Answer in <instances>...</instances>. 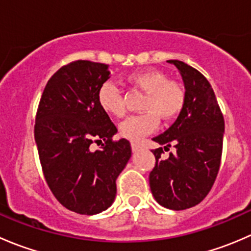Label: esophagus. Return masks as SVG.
Segmentation results:
<instances>
[{
  "label": "esophagus",
  "instance_id": "esophagus-1",
  "mask_svg": "<svg viewBox=\"0 0 251 251\" xmlns=\"http://www.w3.org/2000/svg\"><path fill=\"white\" fill-rule=\"evenodd\" d=\"M131 148H132V151H138L141 149V146L138 143L132 142V143H131Z\"/></svg>",
  "mask_w": 251,
  "mask_h": 251
}]
</instances>
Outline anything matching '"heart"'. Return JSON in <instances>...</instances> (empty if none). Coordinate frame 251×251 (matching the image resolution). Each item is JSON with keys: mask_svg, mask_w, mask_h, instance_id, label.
<instances>
[{"mask_svg": "<svg viewBox=\"0 0 251 251\" xmlns=\"http://www.w3.org/2000/svg\"><path fill=\"white\" fill-rule=\"evenodd\" d=\"M127 81L135 87L146 92L142 110L146 113L133 115L119 125L123 137L138 142L144 136L153 132L159 124V118L164 121L173 120L184 107L186 90L176 81L160 70H142L128 75ZM98 103L105 113L121 118L125 115V102L119 88L114 83L105 82L98 92Z\"/></svg>", "mask_w": 251, "mask_h": 251, "instance_id": "heart-1", "label": "heart"}]
</instances>
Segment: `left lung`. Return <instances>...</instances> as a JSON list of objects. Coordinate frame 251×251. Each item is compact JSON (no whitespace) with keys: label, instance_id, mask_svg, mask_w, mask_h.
I'll return each instance as SVG.
<instances>
[{"label":"left lung","instance_id":"left-lung-1","mask_svg":"<svg viewBox=\"0 0 251 251\" xmlns=\"http://www.w3.org/2000/svg\"><path fill=\"white\" fill-rule=\"evenodd\" d=\"M178 70L186 90V103L170 128L153 138L164 149L174 143L176 153L161 158L153 151L155 166L149 175L154 199L161 206L184 210L207 196L220 169L225 120L209 81L181 60H168Z\"/></svg>","mask_w":251,"mask_h":251}]
</instances>
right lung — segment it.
Returning a JSON list of instances; mask_svg holds the SVG:
<instances>
[{
  "label": "right lung",
  "instance_id": "add662e5",
  "mask_svg": "<svg viewBox=\"0 0 251 251\" xmlns=\"http://www.w3.org/2000/svg\"><path fill=\"white\" fill-rule=\"evenodd\" d=\"M108 65L76 60L48 80L35 123V142L48 187L63 206L82 215L104 211L116 196V178L131 158L130 142L98 103ZM93 140L104 141L93 152Z\"/></svg>",
  "mask_w": 251,
  "mask_h": 251
}]
</instances>
